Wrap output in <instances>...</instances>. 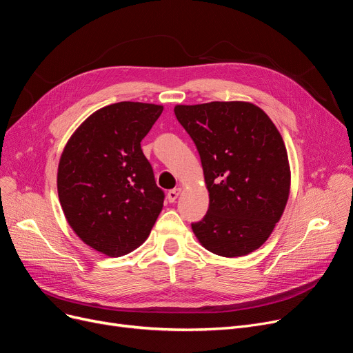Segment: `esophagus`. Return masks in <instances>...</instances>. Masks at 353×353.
Listing matches in <instances>:
<instances>
[{
	"mask_svg": "<svg viewBox=\"0 0 353 353\" xmlns=\"http://www.w3.org/2000/svg\"><path fill=\"white\" fill-rule=\"evenodd\" d=\"M180 193H181V189H180V188H176V189H173V190H168V193H167L168 202H170V203L176 202V199L179 197V194H180Z\"/></svg>",
	"mask_w": 353,
	"mask_h": 353,
	"instance_id": "1",
	"label": "esophagus"
}]
</instances>
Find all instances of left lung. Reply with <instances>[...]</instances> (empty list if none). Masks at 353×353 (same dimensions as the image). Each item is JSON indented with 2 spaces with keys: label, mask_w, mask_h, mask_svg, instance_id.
<instances>
[{
  "label": "left lung",
  "mask_w": 353,
  "mask_h": 353,
  "mask_svg": "<svg viewBox=\"0 0 353 353\" xmlns=\"http://www.w3.org/2000/svg\"><path fill=\"white\" fill-rule=\"evenodd\" d=\"M174 114L201 156L209 209L192 229L221 256L247 255L268 239L290 194L283 137L251 102L176 105Z\"/></svg>",
  "instance_id": "1"
}]
</instances>
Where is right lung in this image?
I'll list each match as a JSON object with an SVG mask.
<instances>
[{
    "instance_id": "right-lung-1",
    "label": "right lung",
    "mask_w": 353,
    "mask_h": 353,
    "mask_svg": "<svg viewBox=\"0 0 353 353\" xmlns=\"http://www.w3.org/2000/svg\"><path fill=\"white\" fill-rule=\"evenodd\" d=\"M161 105L117 102L88 117L69 139L57 168L68 223L86 245L122 256L148 238L163 209L141 141Z\"/></svg>"
}]
</instances>
